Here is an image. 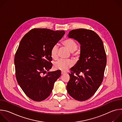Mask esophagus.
<instances>
[{
	"label": "esophagus",
	"instance_id": "1",
	"mask_svg": "<svg viewBox=\"0 0 122 122\" xmlns=\"http://www.w3.org/2000/svg\"><path fill=\"white\" fill-rule=\"evenodd\" d=\"M65 73H66V72H64V71H61V74H65Z\"/></svg>",
	"mask_w": 122,
	"mask_h": 122
}]
</instances>
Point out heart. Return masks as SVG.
Instances as JSON below:
<instances>
[{
    "label": "heart",
    "mask_w": 122,
    "mask_h": 122,
    "mask_svg": "<svg viewBox=\"0 0 122 122\" xmlns=\"http://www.w3.org/2000/svg\"><path fill=\"white\" fill-rule=\"evenodd\" d=\"M63 44L69 51L71 52L73 56H77V54L74 53L78 48V45L75 41L71 39H67L63 42ZM58 46L57 44H55L51 49V56L52 58L55 60H56L58 58ZM73 64L74 63L71 60L60 59L55 64L54 67L57 70L65 71L69 68L71 67L73 65Z\"/></svg>",
    "instance_id": "1"
}]
</instances>
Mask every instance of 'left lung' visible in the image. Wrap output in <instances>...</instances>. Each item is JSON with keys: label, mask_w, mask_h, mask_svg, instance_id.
Here are the masks:
<instances>
[{"label": "left lung", "mask_w": 122, "mask_h": 122, "mask_svg": "<svg viewBox=\"0 0 122 122\" xmlns=\"http://www.w3.org/2000/svg\"><path fill=\"white\" fill-rule=\"evenodd\" d=\"M67 36L80 43L81 51L79 60L69 73L67 91L75 99L84 101L93 96L103 81L107 63L105 51L100 38L91 30L74 29Z\"/></svg>", "instance_id": "obj_1"}]
</instances>
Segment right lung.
I'll return each mask as SVG.
<instances>
[{"label":"right lung","mask_w":122,"mask_h":122,"mask_svg":"<svg viewBox=\"0 0 122 122\" xmlns=\"http://www.w3.org/2000/svg\"><path fill=\"white\" fill-rule=\"evenodd\" d=\"M64 31L34 28L21 40L14 57L16 78L25 94L41 101L47 98L55 82L61 76L60 70L48 72L52 67L50 51L64 36Z\"/></svg>","instance_id":"1"}]
</instances>
